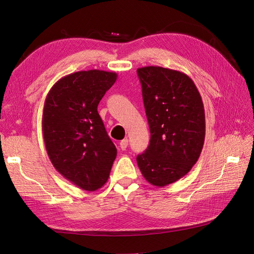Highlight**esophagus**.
Masks as SVG:
<instances>
[{"mask_svg": "<svg viewBox=\"0 0 254 254\" xmlns=\"http://www.w3.org/2000/svg\"><path fill=\"white\" fill-rule=\"evenodd\" d=\"M127 146H128V139H127V138L122 139V141L120 142V147H121V149H122V150H125L126 148H127Z\"/></svg>", "mask_w": 254, "mask_h": 254, "instance_id": "esophagus-1", "label": "esophagus"}]
</instances>
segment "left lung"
I'll return each mask as SVG.
<instances>
[{
	"instance_id": "left-lung-1",
	"label": "left lung",
	"mask_w": 254,
	"mask_h": 254,
	"mask_svg": "<svg viewBox=\"0 0 254 254\" xmlns=\"http://www.w3.org/2000/svg\"><path fill=\"white\" fill-rule=\"evenodd\" d=\"M150 143L136 162L156 187L177 182L191 170L205 141V110L193 81L184 72L159 66L137 68Z\"/></svg>"
}]
</instances>
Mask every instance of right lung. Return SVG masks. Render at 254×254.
Returning <instances> with one entry per match:
<instances>
[{"label": "right lung", "mask_w": 254, "mask_h": 254, "mask_svg": "<svg viewBox=\"0 0 254 254\" xmlns=\"http://www.w3.org/2000/svg\"><path fill=\"white\" fill-rule=\"evenodd\" d=\"M118 74L77 71L51 87L44 103L42 129L54 167L78 188L100 189L107 182L117 148L98 112L104 94Z\"/></svg>", "instance_id": "1"}]
</instances>
